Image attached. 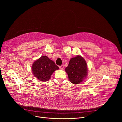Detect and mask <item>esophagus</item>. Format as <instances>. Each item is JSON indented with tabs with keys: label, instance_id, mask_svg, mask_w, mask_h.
<instances>
[{
	"label": "esophagus",
	"instance_id": "34e87169",
	"mask_svg": "<svg viewBox=\"0 0 122 122\" xmlns=\"http://www.w3.org/2000/svg\"><path fill=\"white\" fill-rule=\"evenodd\" d=\"M64 66L63 65H61L60 66H59V68L60 69H61V70H63V69H64Z\"/></svg>",
	"mask_w": 122,
	"mask_h": 122
}]
</instances>
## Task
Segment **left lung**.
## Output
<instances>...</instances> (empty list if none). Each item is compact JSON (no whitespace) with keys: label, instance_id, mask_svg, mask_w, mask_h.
<instances>
[{"label":"left lung","instance_id":"8db88e82","mask_svg":"<svg viewBox=\"0 0 122 122\" xmlns=\"http://www.w3.org/2000/svg\"><path fill=\"white\" fill-rule=\"evenodd\" d=\"M65 71L69 81L73 84H78L82 82L87 75V63L82 57L78 55L70 60Z\"/></svg>","mask_w":122,"mask_h":122}]
</instances>
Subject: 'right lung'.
Masks as SVG:
<instances>
[{"label":"right lung","instance_id":"right-lung-1","mask_svg":"<svg viewBox=\"0 0 122 122\" xmlns=\"http://www.w3.org/2000/svg\"><path fill=\"white\" fill-rule=\"evenodd\" d=\"M59 67L47 56H41L35 61L32 66V71L34 76L39 80L46 81L49 80L51 75Z\"/></svg>","mask_w":122,"mask_h":122}]
</instances>
